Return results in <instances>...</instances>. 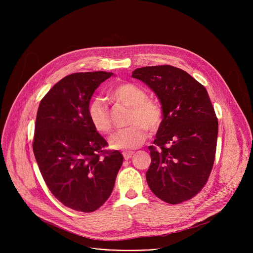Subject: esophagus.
<instances>
[{
	"label": "esophagus",
	"mask_w": 253,
	"mask_h": 253,
	"mask_svg": "<svg viewBox=\"0 0 253 253\" xmlns=\"http://www.w3.org/2000/svg\"><path fill=\"white\" fill-rule=\"evenodd\" d=\"M133 155H134V152H132V151H125V152H123V156H124L125 160L130 159Z\"/></svg>",
	"instance_id": "esophagus-1"
}]
</instances>
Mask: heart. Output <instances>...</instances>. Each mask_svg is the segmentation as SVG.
I'll use <instances>...</instances> for the list:
<instances>
[{
  "label": "heart",
  "mask_w": 253,
  "mask_h": 253,
  "mask_svg": "<svg viewBox=\"0 0 253 253\" xmlns=\"http://www.w3.org/2000/svg\"><path fill=\"white\" fill-rule=\"evenodd\" d=\"M117 102L131 107L128 126L109 138V145L116 150H133L140 147L147 138V130L155 131L162 122V110L159 104L147 99L142 88L123 83L111 91ZM88 116L94 128L100 133H109L112 128L110 112L104 99L95 98L88 106Z\"/></svg>",
  "instance_id": "obj_1"
}]
</instances>
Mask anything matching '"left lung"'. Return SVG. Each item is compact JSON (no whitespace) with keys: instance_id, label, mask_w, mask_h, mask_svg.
<instances>
[{"instance_id":"1","label":"left lung","mask_w":253,"mask_h":253,"mask_svg":"<svg viewBox=\"0 0 253 253\" xmlns=\"http://www.w3.org/2000/svg\"><path fill=\"white\" fill-rule=\"evenodd\" d=\"M132 77L157 96L162 122L154 146L147 183L161 200L177 204L195 196L210 175L218 121L204 86L187 72L170 66L138 68Z\"/></svg>"}]
</instances>
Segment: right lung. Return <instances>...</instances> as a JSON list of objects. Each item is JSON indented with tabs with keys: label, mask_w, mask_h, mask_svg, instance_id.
Wrapping results in <instances>:
<instances>
[{
	"label": "right lung",
	"mask_w": 253,
	"mask_h": 253,
	"mask_svg": "<svg viewBox=\"0 0 253 253\" xmlns=\"http://www.w3.org/2000/svg\"><path fill=\"white\" fill-rule=\"evenodd\" d=\"M85 72L66 76L42 99L35 125L33 151L53 195L65 206L92 212L112 193L123 155L104 151L106 140L88 116L95 90L113 76Z\"/></svg>",
	"instance_id": "1"
}]
</instances>
